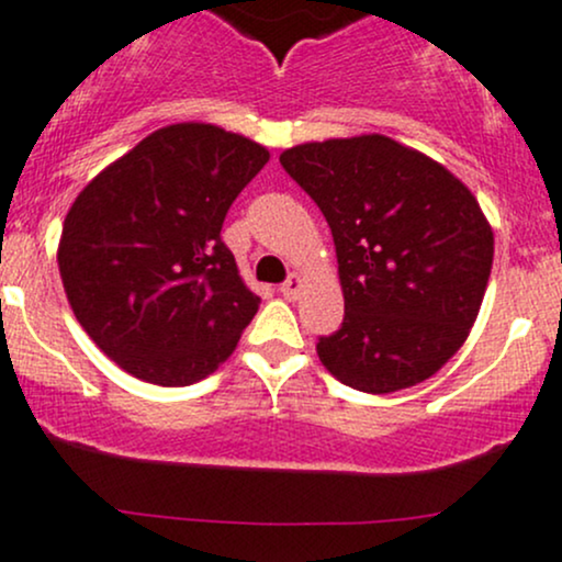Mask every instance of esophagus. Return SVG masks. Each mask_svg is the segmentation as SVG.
Returning a JSON list of instances; mask_svg holds the SVG:
<instances>
[{"label": "esophagus", "instance_id": "esophagus-1", "mask_svg": "<svg viewBox=\"0 0 562 562\" xmlns=\"http://www.w3.org/2000/svg\"><path fill=\"white\" fill-rule=\"evenodd\" d=\"M280 293H282V296H285V299H296L299 293H301V277H299V274L288 277V280L280 285Z\"/></svg>", "mask_w": 562, "mask_h": 562}]
</instances>
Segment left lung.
<instances>
[{
	"label": "left lung",
	"instance_id": "8db88e82",
	"mask_svg": "<svg viewBox=\"0 0 562 562\" xmlns=\"http://www.w3.org/2000/svg\"><path fill=\"white\" fill-rule=\"evenodd\" d=\"M280 164L334 234L345 323L317 341L323 366L374 395L434 376L463 347L493 269L474 193L382 134L306 142Z\"/></svg>",
	"mask_w": 562,
	"mask_h": 562
}]
</instances>
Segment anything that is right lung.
<instances>
[{
    "label": "right lung",
    "instance_id": "right-lung-1",
    "mask_svg": "<svg viewBox=\"0 0 562 562\" xmlns=\"http://www.w3.org/2000/svg\"><path fill=\"white\" fill-rule=\"evenodd\" d=\"M269 150L210 123L158 128L69 206L58 271L99 350L142 382L182 387L234 352L261 299L221 239Z\"/></svg>",
    "mask_w": 562,
    "mask_h": 562
}]
</instances>
